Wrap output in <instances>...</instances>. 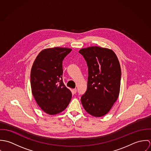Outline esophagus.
Instances as JSON below:
<instances>
[{
  "mask_svg": "<svg viewBox=\"0 0 151 151\" xmlns=\"http://www.w3.org/2000/svg\"><path fill=\"white\" fill-rule=\"evenodd\" d=\"M72 92H73V93H76V92H77V89H72Z\"/></svg>",
  "mask_w": 151,
  "mask_h": 151,
  "instance_id": "obj_1",
  "label": "esophagus"
}]
</instances>
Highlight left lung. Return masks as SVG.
I'll return each instance as SVG.
<instances>
[{"instance_id":"obj_1","label":"left lung","mask_w":151,"mask_h":151,"mask_svg":"<svg viewBox=\"0 0 151 151\" xmlns=\"http://www.w3.org/2000/svg\"><path fill=\"white\" fill-rule=\"evenodd\" d=\"M88 68L87 90L81 96L86 112L95 117L106 114L117 101L120 88L121 68L111 49L99 46L79 50Z\"/></svg>"}]
</instances>
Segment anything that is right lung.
I'll return each mask as SVG.
<instances>
[{
  "instance_id": "obj_1",
  "label": "right lung",
  "mask_w": 151,
  "mask_h": 151,
  "mask_svg": "<svg viewBox=\"0 0 151 151\" xmlns=\"http://www.w3.org/2000/svg\"><path fill=\"white\" fill-rule=\"evenodd\" d=\"M71 50L61 47L45 49L32 66V93L38 105L48 114L61 113L71 101V92L63 82L62 62Z\"/></svg>"
}]
</instances>
